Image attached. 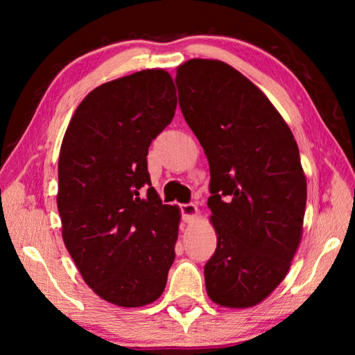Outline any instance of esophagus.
<instances>
[{
  "label": "esophagus",
  "mask_w": 355,
  "mask_h": 355,
  "mask_svg": "<svg viewBox=\"0 0 355 355\" xmlns=\"http://www.w3.org/2000/svg\"><path fill=\"white\" fill-rule=\"evenodd\" d=\"M182 208V214H183V220L186 224H192L199 216V208H197L194 203H184V205H180Z\"/></svg>",
  "instance_id": "esophagus-1"
}]
</instances>
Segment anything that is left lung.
<instances>
[{
  "label": "left lung",
  "mask_w": 355,
  "mask_h": 355,
  "mask_svg": "<svg viewBox=\"0 0 355 355\" xmlns=\"http://www.w3.org/2000/svg\"><path fill=\"white\" fill-rule=\"evenodd\" d=\"M175 81L211 175L218 245L203 269L208 297L227 309L254 307L286 277L302 239L307 178L296 139L266 95L232 65L189 59Z\"/></svg>",
  "instance_id": "left-lung-1"
}]
</instances>
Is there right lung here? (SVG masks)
<instances>
[{
	"label": "right lung",
	"mask_w": 355,
	"mask_h": 355,
	"mask_svg": "<svg viewBox=\"0 0 355 355\" xmlns=\"http://www.w3.org/2000/svg\"><path fill=\"white\" fill-rule=\"evenodd\" d=\"M175 107L169 71H136L89 92L61 144L64 244L86 285L119 307L155 302L175 260L182 214L161 203L147 172L150 144Z\"/></svg>",
	"instance_id": "add662e5"
}]
</instances>
